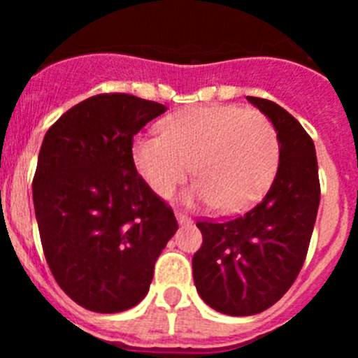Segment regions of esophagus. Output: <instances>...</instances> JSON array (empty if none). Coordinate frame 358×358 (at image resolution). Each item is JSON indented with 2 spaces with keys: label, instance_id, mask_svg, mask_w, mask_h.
<instances>
[{
  "label": "esophagus",
  "instance_id": "34e87169",
  "mask_svg": "<svg viewBox=\"0 0 358 358\" xmlns=\"http://www.w3.org/2000/svg\"><path fill=\"white\" fill-rule=\"evenodd\" d=\"M176 218H177V222L181 224V226H188V224H192V218H188L185 213H181V211H176Z\"/></svg>",
  "mask_w": 358,
  "mask_h": 358
}]
</instances>
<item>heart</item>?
<instances>
[{
    "mask_svg": "<svg viewBox=\"0 0 358 358\" xmlns=\"http://www.w3.org/2000/svg\"><path fill=\"white\" fill-rule=\"evenodd\" d=\"M132 163L148 188L170 197L189 172L197 177L185 204H208L238 213L255 204L273 181L280 157L271 120L256 109L194 106L161 122V136H138Z\"/></svg>",
    "mask_w": 358,
    "mask_h": 358,
    "instance_id": "b5f03b06",
    "label": "heart"
}]
</instances>
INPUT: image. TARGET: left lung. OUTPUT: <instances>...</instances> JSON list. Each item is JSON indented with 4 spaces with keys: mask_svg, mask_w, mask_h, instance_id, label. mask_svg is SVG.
I'll return each mask as SVG.
<instances>
[{
    "mask_svg": "<svg viewBox=\"0 0 358 358\" xmlns=\"http://www.w3.org/2000/svg\"><path fill=\"white\" fill-rule=\"evenodd\" d=\"M278 132L280 164L267 195L242 217L202 220L194 281L202 301L220 314L255 315L292 287L317 217V157L301 123L278 103L248 96Z\"/></svg>",
    "mask_w": 358,
    "mask_h": 358,
    "instance_id": "obj_1",
    "label": "left lung"
}]
</instances>
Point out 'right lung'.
Instances as JSON below:
<instances>
[{"label": "right lung", "mask_w": 358, "mask_h": 358, "mask_svg": "<svg viewBox=\"0 0 358 358\" xmlns=\"http://www.w3.org/2000/svg\"><path fill=\"white\" fill-rule=\"evenodd\" d=\"M164 110L132 94H96L66 110L41 145L31 189L44 256L59 287L91 312L138 305L179 227L131 154L134 136Z\"/></svg>", "instance_id": "1"}]
</instances>
